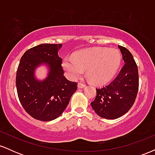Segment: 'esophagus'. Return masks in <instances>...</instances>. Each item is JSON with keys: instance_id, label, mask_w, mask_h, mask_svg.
Here are the masks:
<instances>
[{"instance_id": "34e87169", "label": "esophagus", "mask_w": 155, "mask_h": 155, "mask_svg": "<svg viewBox=\"0 0 155 155\" xmlns=\"http://www.w3.org/2000/svg\"><path fill=\"white\" fill-rule=\"evenodd\" d=\"M78 88H84L85 87H86V85L85 84H82V83H79L78 84Z\"/></svg>"}]
</instances>
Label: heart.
Wrapping results in <instances>:
<instances>
[{
  "mask_svg": "<svg viewBox=\"0 0 155 155\" xmlns=\"http://www.w3.org/2000/svg\"><path fill=\"white\" fill-rule=\"evenodd\" d=\"M120 63L121 54L117 49L92 48L76 51L73 58H65L62 66L70 79H76L86 70L92 83L104 84L114 77Z\"/></svg>",
  "mask_w": 155,
  "mask_h": 155,
  "instance_id": "heart-1",
  "label": "heart"
}]
</instances>
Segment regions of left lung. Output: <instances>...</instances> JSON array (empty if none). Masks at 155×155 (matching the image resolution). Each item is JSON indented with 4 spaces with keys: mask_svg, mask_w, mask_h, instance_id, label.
Segmentation results:
<instances>
[{
    "mask_svg": "<svg viewBox=\"0 0 155 155\" xmlns=\"http://www.w3.org/2000/svg\"><path fill=\"white\" fill-rule=\"evenodd\" d=\"M124 65L116 79L107 86L96 89L92 108L99 117L115 120L123 116L133 106L138 90V67L128 49L118 45Z\"/></svg>",
    "mask_w": 155,
    "mask_h": 155,
    "instance_id": "left-lung-1",
    "label": "left lung"
}]
</instances>
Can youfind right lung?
<instances>
[{
    "label": "right lung",
    "instance_id": "1",
    "mask_svg": "<svg viewBox=\"0 0 155 155\" xmlns=\"http://www.w3.org/2000/svg\"><path fill=\"white\" fill-rule=\"evenodd\" d=\"M62 44H42L28 49L21 58L16 76L17 94L22 107L35 120L49 122L59 117L76 92L77 83L63 76ZM41 66L47 68L43 80L36 77Z\"/></svg>",
    "mask_w": 155,
    "mask_h": 155
}]
</instances>
